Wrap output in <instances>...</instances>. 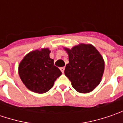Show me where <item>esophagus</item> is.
Segmentation results:
<instances>
[{
  "label": "esophagus",
  "instance_id": "1",
  "mask_svg": "<svg viewBox=\"0 0 123 123\" xmlns=\"http://www.w3.org/2000/svg\"><path fill=\"white\" fill-rule=\"evenodd\" d=\"M60 70H61L62 73H64V70H65V68H64V67H62V68H60Z\"/></svg>",
  "mask_w": 123,
  "mask_h": 123
}]
</instances>
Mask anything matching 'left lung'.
Returning <instances> with one entry per match:
<instances>
[{"instance_id":"1","label":"left lung","mask_w":123,"mask_h":123,"mask_svg":"<svg viewBox=\"0 0 123 123\" xmlns=\"http://www.w3.org/2000/svg\"><path fill=\"white\" fill-rule=\"evenodd\" d=\"M65 50L68 54L69 63L64 73L73 88L80 93L92 91L99 84L104 72L102 56L91 44H81Z\"/></svg>"}]
</instances>
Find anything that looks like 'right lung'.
Here are the masks:
<instances>
[{
    "instance_id": "add662e5",
    "label": "right lung",
    "mask_w": 123,
    "mask_h": 123,
    "mask_svg": "<svg viewBox=\"0 0 123 123\" xmlns=\"http://www.w3.org/2000/svg\"><path fill=\"white\" fill-rule=\"evenodd\" d=\"M49 50H36L27 54L19 65V75L26 87L33 92L42 94L53 86L62 72L54 66L49 57Z\"/></svg>"
}]
</instances>
